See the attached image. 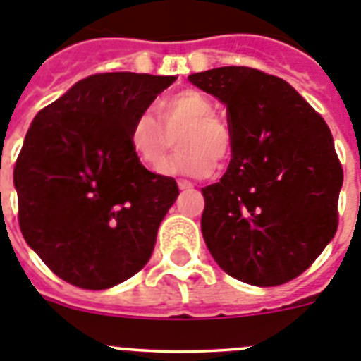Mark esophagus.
Returning <instances> with one entry per match:
<instances>
[{"mask_svg": "<svg viewBox=\"0 0 361 361\" xmlns=\"http://www.w3.org/2000/svg\"><path fill=\"white\" fill-rule=\"evenodd\" d=\"M177 184H178V190H190V188H193V183L186 180V178H180Z\"/></svg>", "mask_w": 361, "mask_h": 361, "instance_id": "1", "label": "esophagus"}]
</instances>
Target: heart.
I'll return each instance as SVG.
<instances>
[{"label":"heart","instance_id":"obj_1","mask_svg":"<svg viewBox=\"0 0 361 361\" xmlns=\"http://www.w3.org/2000/svg\"><path fill=\"white\" fill-rule=\"evenodd\" d=\"M159 126L149 114L133 119L128 132L130 149L137 162L148 171H159L173 135L178 149L164 171L171 175L206 177L213 171V161L224 162L231 155V132L215 117V104L208 95L184 90L161 101L157 106Z\"/></svg>","mask_w":361,"mask_h":361}]
</instances>
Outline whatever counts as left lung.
Returning a JSON list of instances; mask_svg holds the SVG:
<instances>
[{
  "instance_id": "left-lung-1",
  "label": "left lung",
  "mask_w": 361,
  "mask_h": 361,
  "mask_svg": "<svg viewBox=\"0 0 361 361\" xmlns=\"http://www.w3.org/2000/svg\"><path fill=\"white\" fill-rule=\"evenodd\" d=\"M224 104L231 161L202 188V237L222 269L271 288L302 275L333 240L343 171L325 121L283 79L247 66L188 75Z\"/></svg>"
}]
</instances>
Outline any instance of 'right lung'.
<instances>
[{
  "label": "right lung",
  "mask_w": 361,
  "mask_h": 361,
  "mask_svg": "<svg viewBox=\"0 0 361 361\" xmlns=\"http://www.w3.org/2000/svg\"><path fill=\"white\" fill-rule=\"evenodd\" d=\"M175 79L95 73L32 121L14 168L19 228L59 279L108 289L152 257L178 188L137 162L128 132Z\"/></svg>",
  "instance_id": "right-lung-1"
}]
</instances>
